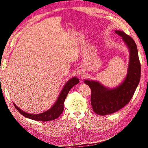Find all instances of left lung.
I'll return each mask as SVG.
<instances>
[{
  "label": "left lung",
  "mask_w": 148,
  "mask_h": 148,
  "mask_svg": "<svg viewBox=\"0 0 148 148\" xmlns=\"http://www.w3.org/2000/svg\"><path fill=\"white\" fill-rule=\"evenodd\" d=\"M115 32L122 37L130 51V60L127 77L117 87L107 88L96 81L84 80L91 89V102L93 110L100 115L115 112L126 106L132 98L140 82L141 64L136 44L130 36L123 31Z\"/></svg>",
  "instance_id": "obj_1"
}]
</instances>
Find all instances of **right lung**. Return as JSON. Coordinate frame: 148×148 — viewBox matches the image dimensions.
Returning <instances> with one entry per match:
<instances>
[{
  "label": "right lung",
  "mask_w": 148,
  "mask_h": 148,
  "mask_svg": "<svg viewBox=\"0 0 148 148\" xmlns=\"http://www.w3.org/2000/svg\"><path fill=\"white\" fill-rule=\"evenodd\" d=\"M79 82V79L76 77H73L72 78H71L70 80H69L65 84L63 89H62V91L55 104L53 105V106L50 109L44 112L43 113L39 114H28L18 108L14 103H13V105L15 106V108L22 115H23L24 117L28 119H32L33 120L42 121V122H46V121L55 120L59 117L62 114V112H63L64 103L65 100V98L66 97V96L68 95V93L69 92L71 88L74 86L75 84H78Z\"/></svg>",
  "instance_id": "add662e5"
}]
</instances>
